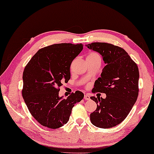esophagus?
Wrapping results in <instances>:
<instances>
[{
    "label": "esophagus",
    "mask_w": 154,
    "mask_h": 154,
    "mask_svg": "<svg viewBox=\"0 0 154 154\" xmlns=\"http://www.w3.org/2000/svg\"><path fill=\"white\" fill-rule=\"evenodd\" d=\"M84 99L85 100H90V96H89V95H85Z\"/></svg>",
    "instance_id": "1"
}]
</instances>
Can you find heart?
Listing matches in <instances>:
<instances>
[{"label": "heart", "instance_id": "obj_1", "mask_svg": "<svg viewBox=\"0 0 154 154\" xmlns=\"http://www.w3.org/2000/svg\"><path fill=\"white\" fill-rule=\"evenodd\" d=\"M100 57L99 54L96 53V52H92L89 54V55H88L87 58H94V57Z\"/></svg>", "mask_w": 154, "mask_h": 154}]
</instances>
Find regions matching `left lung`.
Instances as JSON below:
<instances>
[{
	"instance_id": "8db88e82",
	"label": "left lung",
	"mask_w": 154,
	"mask_h": 154,
	"mask_svg": "<svg viewBox=\"0 0 154 154\" xmlns=\"http://www.w3.org/2000/svg\"><path fill=\"white\" fill-rule=\"evenodd\" d=\"M86 46L102 55L106 64L92 91L104 93L106 97H91L97 104L96 110L90 115L91 122L100 128H112L126 118L137 100L138 68L125 50L119 46L103 42Z\"/></svg>"
}]
</instances>
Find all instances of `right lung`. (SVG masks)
<instances>
[{
  "label": "right lung",
  "instance_id": "obj_1",
  "mask_svg": "<svg viewBox=\"0 0 154 154\" xmlns=\"http://www.w3.org/2000/svg\"><path fill=\"white\" fill-rule=\"evenodd\" d=\"M82 49V44L51 45L39 50L25 67L22 97L32 117L43 126H63L74 104L84 97L80 91L67 98L59 96V87L71 77L72 62Z\"/></svg>",
  "mask_w": 154,
  "mask_h": 154
}]
</instances>
